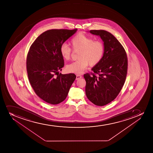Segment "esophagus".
Masks as SVG:
<instances>
[{"label":"esophagus","mask_w":153,"mask_h":153,"mask_svg":"<svg viewBox=\"0 0 153 153\" xmlns=\"http://www.w3.org/2000/svg\"><path fill=\"white\" fill-rule=\"evenodd\" d=\"M82 78V76L81 75H76V79L77 80H79V79H80Z\"/></svg>","instance_id":"34e87169"}]
</instances>
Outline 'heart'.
Returning <instances> with one entry per match:
<instances>
[{"label": "heart", "mask_w": 153, "mask_h": 153, "mask_svg": "<svg viewBox=\"0 0 153 153\" xmlns=\"http://www.w3.org/2000/svg\"><path fill=\"white\" fill-rule=\"evenodd\" d=\"M71 45L74 52H79L78 60L68 64L66 69L69 72L81 74L88 65L94 67L101 61L105 52V46L101 41L94 39L82 32H79L71 39ZM60 54L65 60L71 59L73 51L66 44L63 43L60 49Z\"/></svg>", "instance_id": "1"}]
</instances>
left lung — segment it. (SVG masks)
I'll return each mask as SVG.
<instances>
[{"label": "left lung", "mask_w": 153, "mask_h": 153, "mask_svg": "<svg viewBox=\"0 0 153 153\" xmlns=\"http://www.w3.org/2000/svg\"><path fill=\"white\" fill-rule=\"evenodd\" d=\"M104 42V54L101 61L92 68L93 73L84 75L85 92L94 104L103 106L113 101L125 82L128 58L124 47L113 35L103 30H91Z\"/></svg>", "instance_id": "left-lung-1"}]
</instances>
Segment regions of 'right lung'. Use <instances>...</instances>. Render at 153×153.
Here are the masks:
<instances>
[{
  "label": "right lung",
  "mask_w": 153,
  "mask_h": 153,
  "mask_svg": "<svg viewBox=\"0 0 153 153\" xmlns=\"http://www.w3.org/2000/svg\"><path fill=\"white\" fill-rule=\"evenodd\" d=\"M77 29H51L40 35L31 45L26 59L29 82L38 97L56 105L66 98L75 80L73 73L62 74L64 65L60 49Z\"/></svg>",
  "instance_id": "1"
}]
</instances>
